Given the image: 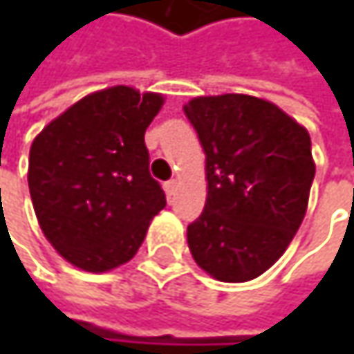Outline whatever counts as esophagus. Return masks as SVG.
Segmentation results:
<instances>
[{
  "mask_svg": "<svg viewBox=\"0 0 354 354\" xmlns=\"http://www.w3.org/2000/svg\"><path fill=\"white\" fill-rule=\"evenodd\" d=\"M176 188H178L176 180H170V182H166V184H164V190H166L168 198H172V196L176 194Z\"/></svg>",
  "mask_w": 354,
  "mask_h": 354,
  "instance_id": "1",
  "label": "esophagus"
}]
</instances>
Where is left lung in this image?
<instances>
[{"label": "left lung", "instance_id": "left-lung-1", "mask_svg": "<svg viewBox=\"0 0 354 354\" xmlns=\"http://www.w3.org/2000/svg\"><path fill=\"white\" fill-rule=\"evenodd\" d=\"M184 112L207 158V203L186 232L190 254L217 281H252L283 256L306 217L316 176L310 133L246 94L198 96Z\"/></svg>", "mask_w": 354, "mask_h": 354}]
</instances>
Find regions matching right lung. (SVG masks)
<instances>
[{
    "label": "right lung",
    "mask_w": 354,
    "mask_h": 354,
    "mask_svg": "<svg viewBox=\"0 0 354 354\" xmlns=\"http://www.w3.org/2000/svg\"><path fill=\"white\" fill-rule=\"evenodd\" d=\"M162 104V94L106 88L67 108L32 141L28 188L36 219L73 266L106 272L129 262L166 207L145 147V129Z\"/></svg>",
    "instance_id": "1"
}]
</instances>
